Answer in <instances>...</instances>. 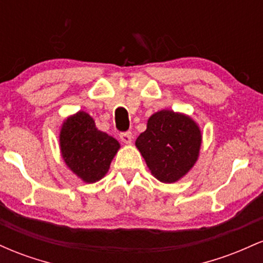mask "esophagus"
Instances as JSON below:
<instances>
[{"instance_id":"esophagus-1","label":"esophagus","mask_w":263,"mask_h":263,"mask_svg":"<svg viewBox=\"0 0 263 263\" xmlns=\"http://www.w3.org/2000/svg\"><path fill=\"white\" fill-rule=\"evenodd\" d=\"M120 138H121V141L123 143L126 144H129L132 142V138H134V136H132V132H122V134H120Z\"/></svg>"}]
</instances>
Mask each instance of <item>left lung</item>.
<instances>
[{
    "mask_svg": "<svg viewBox=\"0 0 263 263\" xmlns=\"http://www.w3.org/2000/svg\"><path fill=\"white\" fill-rule=\"evenodd\" d=\"M201 144L198 125L183 114L162 110L153 114L136 147L151 173L163 183H174L197 162Z\"/></svg>",
    "mask_w": 263,
    "mask_h": 263,
    "instance_id": "obj_1",
    "label": "left lung"
}]
</instances>
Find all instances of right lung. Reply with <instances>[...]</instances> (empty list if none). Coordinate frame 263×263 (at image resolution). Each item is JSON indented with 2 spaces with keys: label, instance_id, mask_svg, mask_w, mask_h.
Segmentation results:
<instances>
[{
  "label": "right lung",
  "instance_id": "add662e5",
  "mask_svg": "<svg viewBox=\"0 0 263 263\" xmlns=\"http://www.w3.org/2000/svg\"><path fill=\"white\" fill-rule=\"evenodd\" d=\"M60 151L70 171L86 183L100 180L120 148L114 137L96 128L89 114L68 117L60 129Z\"/></svg>",
  "mask_w": 263,
  "mask_h": 263
}]
</instances>
